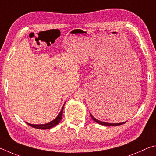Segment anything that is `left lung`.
<instances>
[{
    "label": "left lung",
    "instance_id": "obj_1",
    "mask_svg": "<svg viewBox=\"0 0 156 156\" xmlns=\"http://www.w3.org/2000/svg\"><path fill=\"white\" fill-rule=\"evenodd\" d=\"M90 115L92 119H93L95 122H96L97 123L100 124V125H105V126H118V125H122V124H125V122H122V123H117V124H115V123H108V122H102V121H100L98 120H97L95 118L93 115H92L91 113H90Z\"/></svg>",
    "mask_w": 156,
    "mask_h": 156
}]
</instances>
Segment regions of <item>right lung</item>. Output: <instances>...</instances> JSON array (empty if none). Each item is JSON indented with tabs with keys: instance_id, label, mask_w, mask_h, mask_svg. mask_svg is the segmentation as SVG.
<instances>
[{
	"instance_id": "add662e5",
	"label": "right lung",
	"mask_w": 156,
	"mask_h": 156,
	"mask_svg": "<svg viewBox=\"0 0 156 156\" xmlns=\"http://www.w3.org/2000/svg\"><path fill=\"white\" fill-rule=\"evenodd\" d=\"M62 112H63V107L62 108V109H61V111H60V112L58 114V115L56 118V119H54V120L51 121V122L49 123L44 124V125H32V124H30L27 122V124L30 125V126H31V127L39 129H48L50 128H52L56 125H57L60 122V120H61L62 117Z\"/></svg>"
}]
</instances>
